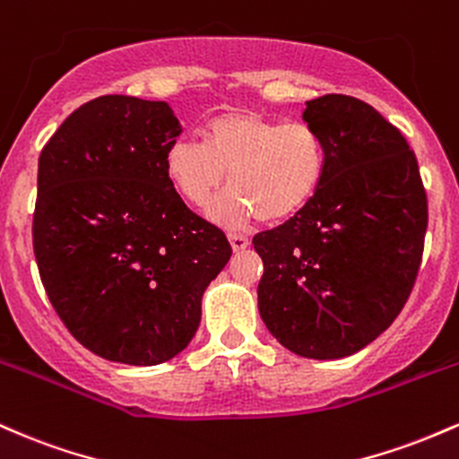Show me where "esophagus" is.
Returning a JSON list of instances; mask_svg holds the SVG:
<instances>
[{"mask_svg": "<svg viewBox=\"0 0 459 459\" xmlns=\"http://www.w3.org/2000/svg\"><path fill=\"white\" fill-rule=\"evenodd\" d=\"M228 238H230V243H231V249H234V251H243L251 243L249 236H245V234H230Z\"/></svg>", "mask_w": 459, "mask_h": 459, "instance_id": "obj_1", "label": "esophagus"}]
</instances>
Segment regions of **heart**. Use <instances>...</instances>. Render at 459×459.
Wrapping results in <instances>:
<instances>
[{
    "label": "heart",
    "instance_id": "1",
    "mask_svg": "<svg viewBox=\"0 0 459 459\" xmlns=\"http://www.w3.org/2000/svg\"><path fill=\"white\" fill-rule=\"evenodd\" d=\"M230 190L210 205V219L225 228L247 221L281 223L316 197L327 175V145L310 123L230 110L205 127V143L179 136L164 152V171L188 204L204 208L223 186Z\"/></svg>",
    "mask_w": 459,
    "mask_h": 459
}]
</instances>
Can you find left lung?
I'll return each instance as SVG.
<instances>
[{
	"label": "left lung",
	"instance_id": "obj_1",
	"mask_svg": "<svg viewBox=\"0 0 459 459\" xmlns=\"http://www.w3.org/2000/svg\"><path fill=\"white\" fill-rule=\"evenodd\" d=\"M327 145L316 197L254 236L260 316L292 353L338 359L373 342L410 299L425 249L427 193L408 141L349 95L307 101Z\"/></svg>",
	"mask_w": 459,
	"mask_h": 459
}]
</instances>
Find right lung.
<instances>
[{"mask_svg":"<svg viewBox=\"0 0 459 459\" xmlns=\"http://www.w3.org/2000/svg\"><path fill=\"white\" fill-rule=\"evenodd\" d=\"M179 134L167 101L104 95L40 152V281L71 336L112 362L152 367L186 349L205 286L231 255L223 230L169 182L164 152Z\"/></svg>","mask_w":459,"mask_h":459,"instance_id":"add662e5","label":"right lung"}]
</instances>
